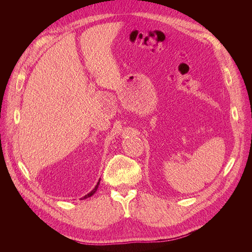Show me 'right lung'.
Returning a JSON list of instances; mask_svg holds the SVG:
<instances>
[{
	"mask_svg": "<svg viewBox=\"0 0 252 252\" xmlns=\"http://www.w3.org/2000/svg\"><path fill=\"white\" fill-rule=\"evenodd\" d=\"M100 181H101V179L98 180V182H97V184L95 185V187H94L93 190H91V191H90L89 193H87L85 196H83V197H82L83 200H85V199H87V197H90L91 195H94V194L95 193V191H96V190H97V187H98V185H100Z\"/></svg>",
	"mask_w": 252,
	"mask_h": 252,
	"instance_id": "add662e5",
	"label": "right lung"
}]
</instances>
